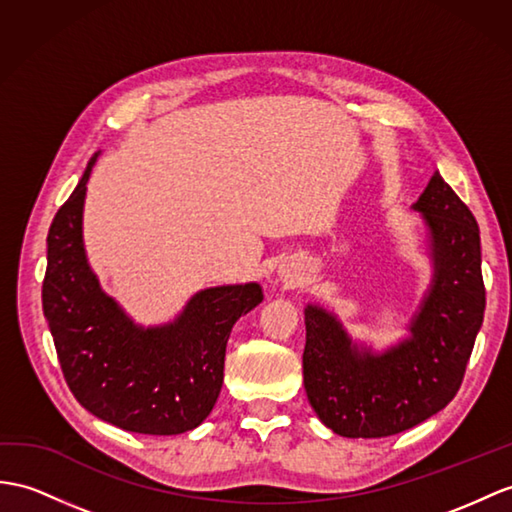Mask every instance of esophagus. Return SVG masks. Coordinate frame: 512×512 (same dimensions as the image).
Returning a JSON list of instances; mask_svg holds the SVG:
<instances>
[{
    "label": "esophagus",
    "mask_w": 512,
    "mask_h": 512,
    "mask_svg": "<svg viewBox=\"0 0 512 512\" xmlns=\"http://www.w3.org/2000/svg\"><path fill=\"white\" fill-rule=\"evenodd\" d=\"M284 280L295 282V280H297V276H295V273H291V271H284Z\"/></svg>",
    "instance_id": "esophagus-1"
}]
</instances>
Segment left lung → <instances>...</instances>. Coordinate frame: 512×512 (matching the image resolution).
Returning <instances> with one entry per match:
<instances>
[{"instance_id":"obj_1","label":"left lung","mask_w":512,"mask_h":512,"mask_svg":"<svg viewBox=\"0 0 512 512\" xmlns=\"http://www.w3.org/2000/svg\"><path fill=\"white\" fill-rule=\"evenodd\" d=\"M426 226L432 280L408 336L382 352L356 343L334 313L304 308V389L326 426L347 439H382L454 400L484 319L480 230L439 171L413 204Z\"/></svg>"}]
</instances>
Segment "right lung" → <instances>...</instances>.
Masks as SVG:
<instances>
[{"mask_svg": "<svg viewBox=\"0 0 512 512\" xmlns=\"http://www.w3.org/2000/svg\"><path fill=\"white\" fill-rule=\"evenodd\" d=\"M97 156L47 234L43 313L60 367L71 393L97 419L139 434L189 432L213 410L230 332L263 302V286H210L173 321L136 323L102 289L86 258L82 215Z\"/></svg>", "mask_w": 512, "mask_h": 512, "instance_id": "right-lung-1", "label": "right lung"}]
</instances>
